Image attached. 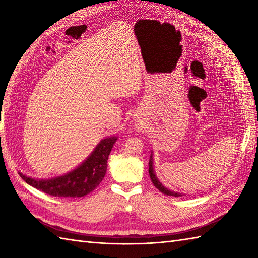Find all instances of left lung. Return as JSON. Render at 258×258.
<instances>
[{
	"label": "left lung",
	"instance_id": "obj_1",
	"mask_svg": "<svg viewBox=\"0 0 258 258\" xmlns=\"http://www.w3.org/2000/svg\"><path fill=\"white\" fill-rule=\"evenodd\" d=\"M149 173H150V176H151V180H152L153 185H154L155 187H156L158 190H161L163 194L169 195V196H175V197H177V196H183L182 194L175 193V191H172L171 189H168V188H166V187H164L163 184L160 182V180L157 179L156 175H155V173H154V167H153V156H152V155H151V157H150V162H149Z\"/></svg>",
	"mask_w": 258,
	"mask_h": 258
}]
</instances>
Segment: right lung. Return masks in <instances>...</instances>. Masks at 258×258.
I'll use <instances>...</instances> for the list:
<instances>
[{
	"mask_svg": "<svg viewBox=\"0 0 258 258\" xmlns=\"http://www.w3.org/2000/svg\"><path fill=\"white\" fill-rule=\"evenodd\" d=\"M117 138L102 140L92 154L81 164L62 176L50 179H35L19 172L25 182L44 193L57 197H82L94 190L106 174L107 160Z\"/></svg>",
	"mask_w": 258,
	"mask_h": 258,
	"instance_id": "obj_1",
	"label": "right lung"
}]
</instances>
